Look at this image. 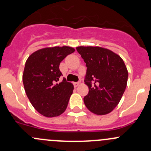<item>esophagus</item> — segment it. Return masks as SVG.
Segmentation results:
<instances>
[{
    "label": "esophagus",
    "instance_id": "1",
    "mask_svg": "<svg viewBox=\"0 0 151 151\" xmlns=\"http://www.w3.org/2000/svg\"><path fill=\"white\" fill-rule=\"evenodd\" d=\"M80 84V83H74V86L75 87V88H77V86H79Z\"/></svg>",
    "mask_w": 151,
    "mask_h": 151
}]
</instances>
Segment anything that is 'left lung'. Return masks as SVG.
Returning a JSON list of instances; mask_svg holds the SVG:
<instances>
[{"mask_svg":"<svg viewBox=\"0 0 151 151\" xmlns=\"http://www.w3.org/2000/svg\"><path fill=\"white\" fill-rule=\"evenodd\" d=\"M86 63L85 83L89 88L84 97L86 107L94 114L106 115L121 101L126 90L128 71L116 53L101 47H77Z\"/></svg>","mask_w":151,"mask_h":151,"instance_id":"left-lung-1","label":"left lung"}]
</instances>
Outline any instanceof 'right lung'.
<instances>
[{"mask_svg":"<svg viewBox=\"0 0 151 151\" xmlns=\"http://www.w3.org/2000/svg\"><path fill=\"white\" fill-rule=\"evenodd\" d=\"M75 51L71 47L41 49L32 53L25 62L22 82L25 93L36 111L47 118L58 116L65 112L74 90L72 83L63 78L60 63Z\"/></svg>","mask_w":151,"mask_h":151,"instance_id":"obj_1","label":"right lung"}]
</instances>
